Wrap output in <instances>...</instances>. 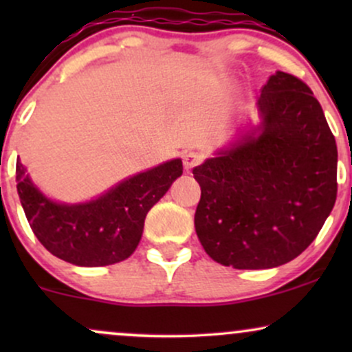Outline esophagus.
Returning <instances> with one entry per match:
<instances>
[{"label":"esophagus","mask_w":352,"mask_h":352,"mask_svg":"<svg viewBox=\"0 0 352 352\" xmlns=\"http://www.w3.org/2000/svg\"><path fill=\"white\" fill-rule=\"evenodd\" d=\"M201 162V155L200 153H197V152H187L184 155V167L187 168H193L195 167V165H199Z\"/></svg>","instance_id":"obj_1"}]
</instances>
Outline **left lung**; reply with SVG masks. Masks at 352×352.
Masks as SVG:
<instances>
[{"mask_svg":"<svg viewBox=\"0 0 352 352\" xmlns=\"http://www.w3.org/2000/svg\"><path fill=\"white\" fill-rule=\"evenodd\" d=\"M261 122L199 167L195 232L217 263L274 268L318 236L338 195V147L321 104L276 71L258 98Z\"/></svg>","mask_w":352,"mask_h":352,"instance_id":"obj_1","label":"left lung"}]
</instances>
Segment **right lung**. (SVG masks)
Segmentation results:
<instances>
[{"mask_svg": "<svg viewBox=\"0 0 352 352\" xmlns=\"http://www.w3.org/2000/svg\"><path fill=\"white\" fill-rule=\"evenodd\" d=\"M184 172L180 159L129 177L84 204L47 199L33 184L21 160L16 188L30 227L47 252L78 266H106L135 252L148 210Z\"/></svg>", "mask_w": 352, "mask_h": 352, "instance_id": "add662e5", "label": "right lung"}]
</instances>
